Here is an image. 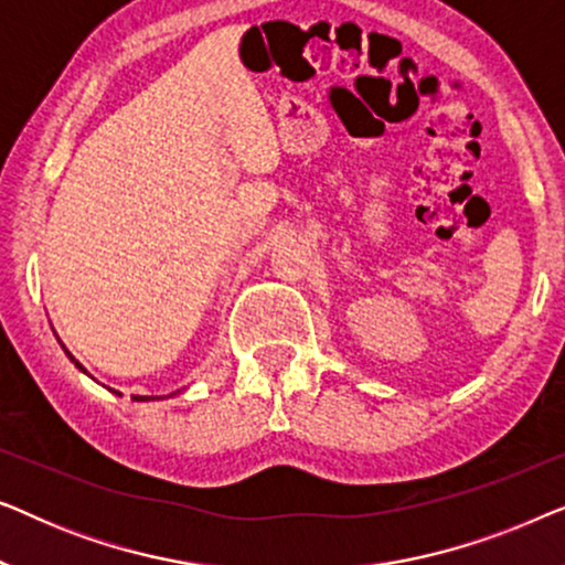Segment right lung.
<instances>
[{"label": "right lung", "instance_id": "obj_1", "mask_svg": "<svg viewBox=\"0 0 565 565\" xmlns=\"http://www.w3.org/2000/svg\"><path fill=\"white\" fill-rule=\"evenodd\" d=\"M64 352H66V347H64ZM66 354H68V352H66ZM68 360H72V362H74V365L82 370V373H87V370H84V367L79 365V362H76V360L72 358V354H68ZM151 398H153V396H134V401H151Z\"/></svg>", "mask_w": 565, "mask_h": 565}]
</instances>
